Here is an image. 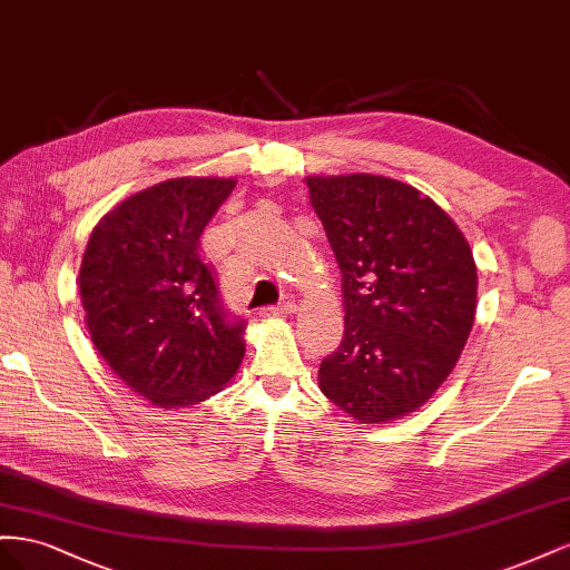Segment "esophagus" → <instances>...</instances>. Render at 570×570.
I'll return each mask as SVG.
<instances>
[{"instance_id": "obj_1", "label": "esophagus", "mask_w": 570, "mask_h": 570, "mask_svg": "<svg viewBox=\"0 0 570 570\" xmlns=\"http://www.w3.org/2000/svg\"><path fill=\"white\" fill-rule=\"evenodd\" d=\"M294 303L291 301H284L279 305H267V307H259V315L263 317H284V315H291L294 313Z\"/></svg>"}]
</instances>
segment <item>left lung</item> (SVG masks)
Instances as JSON below:
<instances>
[{
  "mask_svg": "<svg viewBox=\"0 0 570 570\" xmlns=\"http://www.w3.org/2000/svg\"><path fill=\"white\" fill-rule=\"evenodd\" d=\"M305 184L336 255L346 313L320 389L355 420H399L442 386L473 330V250L444 209L409 184L375 174Z\"/></svg>",
  "mask_w": 570,
  "mask_h": 570,
  "instance_id": "8db88e82",
  "label": "left lung"
}]
</instances>
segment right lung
Masks as SVG:
<instances>
[{
    "label": "right lung",
    "instance_id": "1",
    "mask_svg": "<svg viewBox=\"0 0 570 570\" xmlns=\"http://www.w3.org/2000/svg\"><path fill=\"white\" fill-rule=\"evenodd\" d=\"M234 178H169L95 226L78 288L95 348L114 375L161 409L195 405L234 377L246 320L226 311L200 236Z\"/></svg>",
    "mask_w": 570,
    "mask_h": 570
}]
</instances>
